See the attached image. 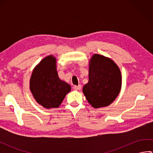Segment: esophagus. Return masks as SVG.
<instances>
[{
    "label": "esophagus",
    "mask_w": 153,
    "mask_h": 153,
    "mask_svg": "<svg viewBox=\"0 0 153 153\" xmlns=\"http://www.w3.org/2000/svg\"><path fill=\"white\" fill-rule=\"evenodd\" d=\"M74 89L75 90H80L81 89H82V86H81V85H74L73 87Z\"/></svg>",
    "instance_id": "obj_1"
}]
</instances>
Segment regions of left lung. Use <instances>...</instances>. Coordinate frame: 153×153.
<instances>
[{"instance_id": "obj_1", "label": "left lung", "mask_w": 153, "mask_h": 153, "mask_svg": "<svg viewBox=\"0 0 153 153\" xmlns=\"http://www.w3.org/2000/svg\"><path fill=\"white\" fill-rule=\"evenodd\" d=\"M89 63V82L83 93L93 108L109 106L121 90L120 68L112 59L98 54H93Z\"/></svg>"}]
</instances>
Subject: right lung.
<instances>
[{
	"instance_id": "right-lung-1",
	"label": "right lung",
	"mask_w": 153,
	"mask_h": 153,
	"mask_svg": "<svg viewBox=\"0 0 153 153\" xmlns=\"http://www.w3.org/2000/svg\"><path fill=\"white\" fill-rule=\"evenodd\" d=\"M30 88L37 102L47 109L59 107L71 91L69 84L58 77L56 59L53 55L44 58L35 67Z\"/></svg>"
}]
</instances>
